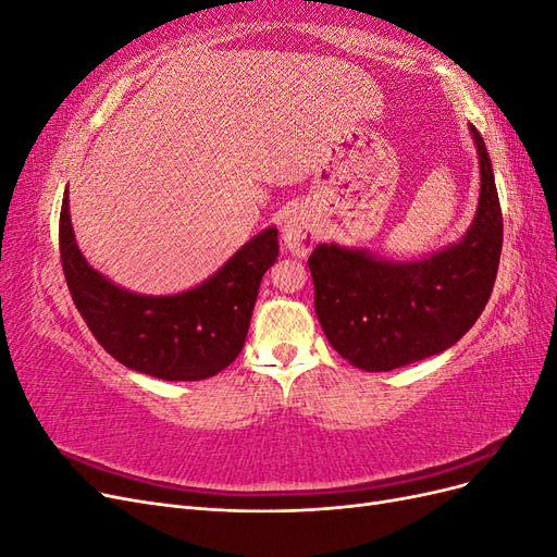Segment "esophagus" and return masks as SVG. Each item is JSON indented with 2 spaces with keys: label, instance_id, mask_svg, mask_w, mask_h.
Listing matches in <instances>:
<instances>
[{
  "label": "esophagus",
  "instance_id": "1",
  "mask_svg": "<svg viewBox=\"0 0 557 557\" xmlns=\"http://www.w3.org/2000/svg\"><path fill=\"white\" fill-rule=\"evenodd\" d=\"M318 242V225L305 211H295L283 225V244L295 256H309Z\"/></svg>",
  "mask_w": 557,
  "mask_h": 557
}]
</instances>
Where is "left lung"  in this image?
Segmentation results:
<instances>
[{
  "label": "left lung",
  "instance_id": "8db88e82",
  "mask_svg": "<svg viewBox=\"0 0 557 557\" xmlns=\"http://www.w3.org/2000/svg\"><path fill=\"white\" fill-rule=\"evenodd\" d=\"M481 164L476 218L460 244L428 260L391 262L320 244L309 256L315 315L327 342L364 372H391L460 342L497 278L502 209L493 164L474 125Z\"/></svg>",
  "mask_w": 557,
  "mask_h": 557
}]
</instances>
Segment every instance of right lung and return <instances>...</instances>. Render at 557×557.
Returning <instances> with one entry per match:
<instances>
[{
	"mask_svg": "<svg viewBox=\"0 0 557 557\" xmlns=\"http://www.w3.org/2000/svg\"><path fill=\"white\" fill-rule=\"evenodd\" d=\"M276 258L278 232L269 227L197 288L166 297L134 295L81 256L66 193L62 199L60 260L78 313L111 358L156 379L201 381L234 362L246 342L260 281Z\"/></svg>",
	"mask_w": 557,
	"mask_h": 557,
	"instance_id": "add662e5",
	"label": "right lung"
}]
</instances>
